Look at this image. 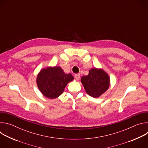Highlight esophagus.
Instances as JSON below:
<instances>
[{"instance_id":"obj_1","label":"esophagus","mask_w":148,"mask_h":148,"mask_svg":"<svg viewBox=\"0 0 148 148\" xmlns=\"http://www.w3.org/2000/svg\"><path fill=\"white\" fill-rule=\"evenodd\" d=\"M74 77L77 80H79V78H80V74H75Z\"/></svg>"}]
</instances>
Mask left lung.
Here are the masks:
<instances>
[{
	"mask_svg": "<svg viewBox=\"0 0 148 148\" xmlns=\"http://www.w3.org/2000/svg\"><path fill=\"white\" fill-rule=\"evenodd\" d=\"M81 83L86 92L94 98H98L109 88L110 77L102 69L92 68L88 75L81 78Z\"/></svg>",
	"mask_w": 148,
	"mask_h": 148,
	"instance_id": "left-lung-1",
	"label": "left lung"
}]
</instances>
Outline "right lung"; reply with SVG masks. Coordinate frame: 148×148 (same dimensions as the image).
Masks as SVG:
<instances>
[{
  "instance_id": "right-lung-1",
  "label": "right lung",
  "mask_w": 148,
  "mask_h": 148,
  "mask_svg": "<svg viewBox=\"0 0 148 148\" xmlns=\"http://www.w3.org/2000/svg\"><path fill=\"white\" fill-rule=\"evenodd\" d=\"M74 79L71 73L66 74L59 66L48 67L41 69L37 74V87L45 97L54 99L64 90L67 84Z\"/></svg>"
}]
</instances>
